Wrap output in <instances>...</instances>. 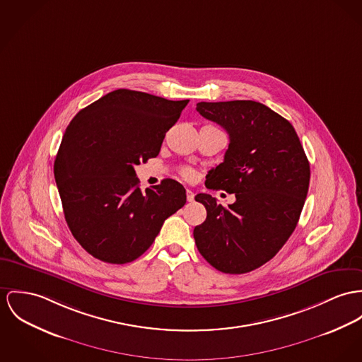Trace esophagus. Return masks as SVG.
I'll use <instances>...</instances> for the list:
<instances>
[{"label":"esophagus","instance_id":"obj_1","mask_svg":"<svg viewBox=\"0 0 362 362\" xmlns=\"http://www.w3.org/2000/svg\"><path fill=\"white\" fill-rule=\"evenodd\" d=\"M186 195H187V201H189V202H193V201H194V193H193L192 190L187 189V190H186Z\"/></svg>","mask_w":362,"mask_h":362}]
</instances>
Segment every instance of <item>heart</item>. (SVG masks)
Returning <instances> with one entry per match:
<instances>
[{"mask_svg": "<svg viewBox=\"0 0 362 362\" xmlns=\"http://www.w3.org/2000/svg\"><path fill=\"white\" fill-rule=\"evenodd\" d=\"M183 176H185V177H192V176H193V170L189 169V168H186V169L183 170Z\"/></svg>", "mask_w": 362, "mask_h": 362, "instance_id": "heart-1", "label": "heart"}]
</instances>
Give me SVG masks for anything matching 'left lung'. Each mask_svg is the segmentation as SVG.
<instances>
[{
	"instance_id": "left-lung-1",
	"label": "left lung",
	"mask_w": 362,
	"mask_h": 362,
	"mask_svg": "<svg viewBox=\"0 0 362 362\" xmlns=\"http://www.w3.org/2000/svg\"><path fill=\"white\" fill-rule=\"evenodd\" d=\"M197 112L230 136L224 160L205 186L235 194L227 208L212 195L195 201L206 219L195 226V245L204 259L227 274H244L273 259L299 222L310 164L292 124L253 100L199 102Z\"/></svg>"
}]
</instances>
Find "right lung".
<instances>
[{
  "label": "right lung",
  "instance_id": "obj_1",
  "mask_svg": "<svg viewBox=\"0 0 362 362\" xmlns=\"http://www.w3.org/2000/svg\"><path fill=\"white\" fill-rule=\"evenodd\" d=\"M187 103L117 89L69 124L54 165L56 186L71 234L93 257L134 262L186 204L185 187L173 179L141 192L135 165L158 156Z\"/></svg>",
  "mask_w": 362,
  "mask_h": 362
}]
</instances>
